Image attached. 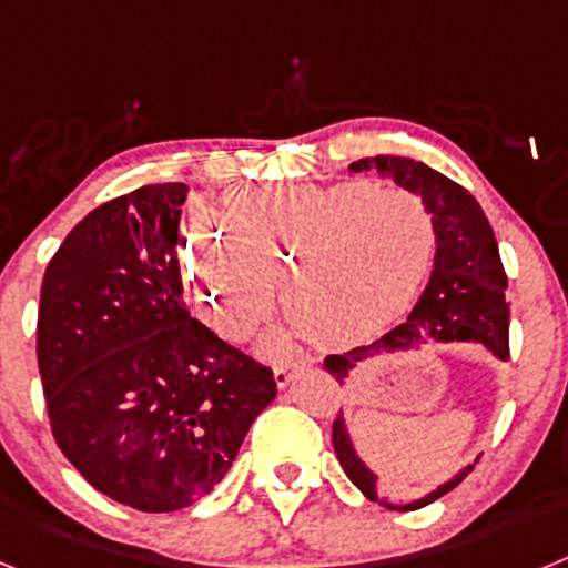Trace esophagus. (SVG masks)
<instances>
[{
	"instance_id": "esophagus-1",
	"label": "esophagus",
	"mask_w": 568,
	"mask_h": 568,
	"mask_svg": "<svg viewBox=\"0 0 568 568\" xmlns=\"http://www.w3.org/2000/svg\"><path fill=\"white\" fill-rule=\"evenodd\" d=\"M301 364H304V358L290 361V364H275V384H278V389H287V384L293 381V373Z\"/></svg>"
}]
</instances>
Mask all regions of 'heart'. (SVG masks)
I'll use <instances>...</instances> for the list:
<instances>
[{
	"mask_svg": "<svg viewBox=\"0 0 568 568\" xmlns=\"http://www.w3.org/2000/svg\"><path fill=\"white\" fill-rule=\"evenodd\" d=\"M222 227L195 219L182 267L204 318L230 341L270 313L281 273L284 307L315 341L369 338L413 304L438 253L429 204L369 182L230 193Z\"/></svg>",
	"mask_w": 568,
	"mask_h": 568,
	"instance_id": "heart-1",
	"label": "heart"
}]
</instances>
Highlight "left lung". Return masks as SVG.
<instances>
[{"label": "left lung", "instance_id": "8db88e82", "mask_svg": "<svg viewBox=\"0 0 568 568\" xmlns=\"http://www.w3.org/2000/svg\"><path fill=\"white\" fill-rule=\"evenodd\" d=\"M355 173H381L393 179L409 193H418L435 215L438 224V253H435L433 278L424 295L400 327L389 329L384 338L366 346H355L344 355H327L324 366L335 381H344L355 366L381 353H404L420 341H475L484 344L500 361L509 358V304H506V273L500 264L498 241L491 233L489 219L484 215L475 195L458 182L429 164L406 159V155H373L349 164ZM333 446L341 469L366 498L393 511H413L444 498L475 466H464L458 475L435 486L418 498H389L381 489L375 471L355 453L344 418L333 420Z\"/></svg>", "mask_w": 568, "mask_h": 568}]
</instances>
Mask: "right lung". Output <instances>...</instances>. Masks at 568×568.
Instances as JSON below:
<instances>
[{"instance_id": "obj_1", "label": "right lung", "mask_w": 568, "mask_h": 568, "mask_svg": "<svg viewBox=\"0 0 568 568\" xmlns=\"http://www.w3.org/2000/svg\"><path fill=\"white\" fill-rule=\"evenodd\" d=\"M187 184L90 210L42 278L37 358L53 438L93 489L139 511L204 498L275 398L273 369L184 304Z\"/></svg>"}]
</instances>
